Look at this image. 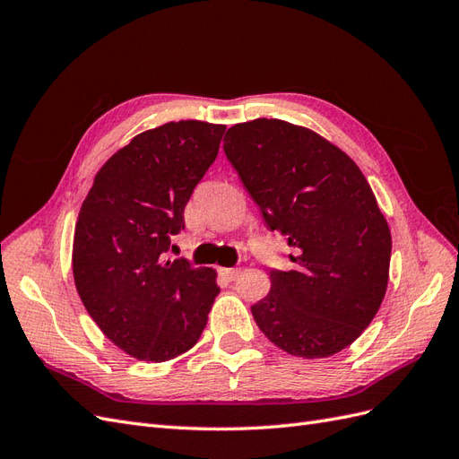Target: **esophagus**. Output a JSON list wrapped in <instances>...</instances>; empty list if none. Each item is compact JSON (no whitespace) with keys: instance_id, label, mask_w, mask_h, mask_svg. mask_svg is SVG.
<instances>
[{"instance_id":"esophagus-1","label":"esophagus","mask_w":459,"mask_h":459,"mask_svg":"<svg viewBox=\"0 0 459 459\" xmlns=\"http://www.w3.org/2000/svg\"><path fill=\"white\" fill-rule=\"evenodd\" d=\"M239 273H241V270H238V268H220V275L224 277L226 281H233V280H238Z\"/></svg>"}]
</instances>
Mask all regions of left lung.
<instances>
[{"label": "left lung", "mask_w": 459, "mask_h": 459, "mask_svg": "<svg viewBox=\"0 0 459 459\" xmlns=\"http://www.w3.org/2000/svg\"><path fill=\"white\" fill-rule=\"evenodd\" d=\"M224 151L272 231L295 248V270L270 272L253 310L290 356L327 358L377 314L391 266V230L358 164L319 134L280 118L235 124Z\"/></svg>", "instance_id": "obj_1"}]
</instances>
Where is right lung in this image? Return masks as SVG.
<instances>
[{"label": "right lung", "instance_id": "right-lung-1", "mask_svg": "<svg viewBox=\"0 0 459 459\" xmlns=\"http://www.w3.org/2000/svg\"><path fill=\"white\" fill-rule=\"evenodd\" d=\"M224 132V124L179 120L137 134L101 166L82 203L76 290L105 335L142 362L193 349L220 293L212 268L164 260V253Z\"/></svg>", "mask_w": 459, "mask_h": 459}]
</instances>
